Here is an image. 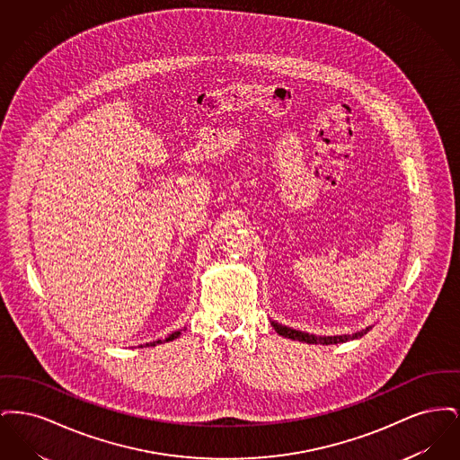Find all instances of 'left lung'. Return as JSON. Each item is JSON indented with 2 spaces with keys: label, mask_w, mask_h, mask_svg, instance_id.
I'll list each match as a JSON object with an SVG mask.
<instances>
[{
  "label": "left lung",
  "mask_w": 460,
  "mask_h": 460,
  "mask_svg": "<svg viewBox=\"0 0 460 460\" xmlns=\"http://www.w3.org/2000/svg\"><path fill=\"white\" fill-rule=\"evenodd\" d=\"M272 328L276 329L278 334L289 338V340H298V341H304V343H310V345H336V343H345V341H350V340H357V338H362L364 334H367L371 331L372 326H367L362 331H357L353 334H341V336H315V334H308L304 331H296V329L288 328L283 324H278V323H270Z\"/></svg>",
  "instance_id": "obj_1"
}]
</instances>
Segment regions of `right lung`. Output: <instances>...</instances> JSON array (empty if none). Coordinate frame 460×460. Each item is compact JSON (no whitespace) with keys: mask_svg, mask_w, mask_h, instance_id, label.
<instances>
[{"mask_svg":"<svg viewBox=\"0 0 460 460\" xmlns=\"http://www.w3.org/2000/svg\"><path fill=\"white\" fill-rule=\"evenodd\" d=\"M181 334V331H175V332H172V334H169L167 338H165V341H172V340H175L177 336ZM158 343H162V340H156V341H152V343H146L148 347H155V345H158Z\"/></svg>","mask_w":460,"mask_h":460,"instance_id":"add662e5","label":"right lung"}]
</instances>
